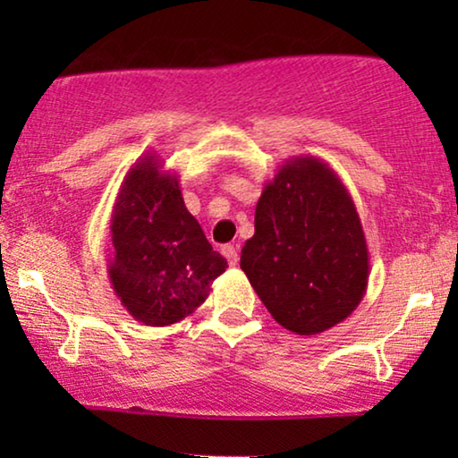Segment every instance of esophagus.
I'll return each instance as SVG.
<instances>
[{
  "mask_svg": "<svg viewBox=\"0 0 458 458\" xmlns=\"http://www.w3.org/2000/svg\"><path fill=\"white\" fill-rule=\"evenodd\" d=\"M223 256L227 259V262L231 267L237 265V260H240V254H237V248L231 246V243H227V246H223Z\"/></svg>",
  "mask_w": 458,
  "mask_h": 458,
  "instance_id": "esophagus-1",
  "label": "esophagus"
}]
</instances>
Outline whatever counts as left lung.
Here are the masks:
<instances>
[{"mask_svg":"<svg viewBox=\"0 0 458 458\" xmlns=\"http://www.w3.org/2000/svg\"><path fill=\"white\" fill-rule=\"evenodd\" d=\"M242 271L281 327L317 335L356 310L369 248L346 185L317 156H292L265 183Z\"/></svg>","mask_w":458,"mask_h":458,"instance_id":"8db88e82","label":"left lung"}]
</instances>
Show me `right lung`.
Instances as JSON below:
<instances>
[{"mask_svg": "<svg viewBox=\"0 0 458 458\" xmlns=\"http://www.w3.org/2000/svg\"><path fill=\"white\" fill-rule=\"evenodd\" d=\"M108 277L135 321H183L208 298L227 260L215 252L185 208L179 177L158 154H143L124 174L112 206Z\"/></svg>", "mask_w": 458, "mask_h": 458, "instance_id": "right-lung-1", "label": "right lung"}]
</instances>
